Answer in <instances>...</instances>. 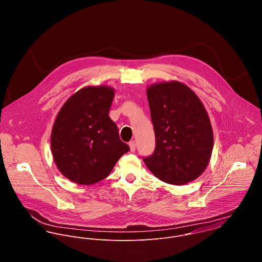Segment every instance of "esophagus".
<instances>
[{
    "instance_id": "1",
    "label": "esophagus",
    "mask_w": 262,
    "mask_h": 262,
    "mask_svg": "<svg viewBox=\"0 0 262 262\" xmlns=\"http://www.w3.org/2000/svg\"><path fill=\"white\" fill-rule=\"evenodd\" d=\"M129 146H130V151L134 152L135 149H136V143H135V141H131V142L129 143Z\"/></svg>"
}]
</instances>
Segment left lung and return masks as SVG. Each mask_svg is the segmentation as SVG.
<instances>
[{
  "label": "left lung",
  "instance_id": "1",
  "mask_svg": "<svg viewBox=\"0 0 262 262\" xmlns=\"http://www.w3.org/2000/svg\"><path fill=\"white\" fill-rule=\"evenodd\" d=\"M150 115L156 146L143 158L160 181L183 186L207 168L214 146L209 115L199 97L178 80L147 86Z\"/></svg>",
  "mask_w": 262,
  "mask_h": 262
}]
</instances>
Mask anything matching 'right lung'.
Returning a JSON list of instances; mask_svg holds the SVG:
<instances>
[{
	"mask_svg": "<svg viewBox=\"0 0 262 262\" xmlns=\"http://www.w3.org/2000/svg\"><path fill=\"white\" fill-rule=\"evenodd\" d=\"M115 96L110 85H89L75 93L57 114L50 137L58 170L89 186L106 179L129 146L109 117Z\"/></svg>",
	"mask_w": 262,
	"mask_h": 262,
	"instance_id": "right-lung-1",
	"label": "right lung"
}]
</instances>
